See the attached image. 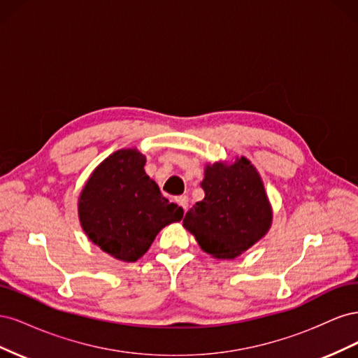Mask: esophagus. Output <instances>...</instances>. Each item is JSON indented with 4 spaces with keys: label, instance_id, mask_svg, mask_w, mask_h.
I'll return each mask as SVG.
<instances>
[{
    "label": "esophagus",
    "instance_id": "1",
    "mask_svg": "<svg viewBox=\"0 0 358 358\" xmlns=\"http://www.w3.org/2000/svg\"><path fill=\"white\" fill-rule=\"evenodd\" d=\"M176 201H178V204L180 206V208L187 212V209H188V197L187 196H179L176 199Z\"/></svg>",
    "mask_w": 358,
    "mask_h": 358
}]
</instances>
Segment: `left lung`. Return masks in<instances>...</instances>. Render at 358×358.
<instances>
[{
    "label": "left lung",
    "instance_id": "left-lung-1",
    "mask_svg": "<svg viewBox=\"0 0 358 358\" xmlns=\"http://www.w3.org/2000/svg\"><path fill=\"white\" fill-rule=\"evenodd\" d=\"M204 199L183 218L204 252L233 259L254 246L272 227L273 210L258 170L245 157L206 164Z\"/></svg>",
    "mask_w": 358,
    "mask_h": 358
}]
</instances>
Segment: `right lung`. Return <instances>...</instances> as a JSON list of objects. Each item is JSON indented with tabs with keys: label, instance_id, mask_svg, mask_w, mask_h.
<instances>
[{
	"label": "right lung",
	"instance_id": "obj_1",
	"mask_svg": "<svg viewBox=\"0 0 358 358\" xmlns=\"http://www.w3.org/2000/svg\"><path fill=\"white\" fill-rule=\"evenodd\" d=\"M145 164L136 148L116 150L94 169L78 201L88 239L125 263L142 258L157 234L183 216L182 208L162 197Z\"/></svg>",
	"mask_w": 358,
	"mask_h": 358
}]
</instances>
